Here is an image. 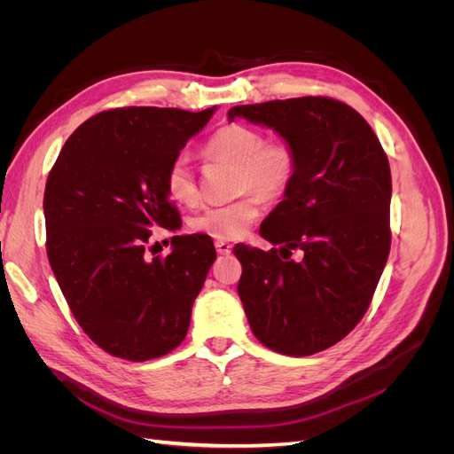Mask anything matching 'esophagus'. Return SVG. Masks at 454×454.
I'll return each mask as SVG.
<instances>
[{
    "instance_id": "obj_1",
    "label": "esophagus",
    "mask_w": 454,
    "mask_h": 454,
    "mask_svg": "<svg viewBox=\"0 0 454 454\" xmlns=\"http://www.w3.org/2000/svg\"><path fill=\"white\" fill-rule=\"evenodd\" d=\"M215 250H217V254L229 255L231 250H232V246L229 242H225V240H215Z\"/></svg>"
}]
</instances>
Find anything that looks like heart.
Here are the masks:
<instances>
[{
    "label": "heart",
    "mask_w": 454,
    "mask_h": 454,
    "mask_svg": "<svg viewBox=\"0 0 454 454\" xmlns=\"http://www.w3.org/2000/svg\"><path fill=\"white\" fill-rule=\"evenodd\" d=\"M204 157L235 164L237 193H244L237 200L208 206L191 217V229L215 240L244 237L261 212V197L267 200L284 197L297 174V155L290 144L265 140L257 129L240 122L217 129L204 144ZM164 185L168 197L177 204L197 202L195 172L185 153L170 160Z\"/></svg>",
    "instance_id": "b5f03b06"
}]
</instances>
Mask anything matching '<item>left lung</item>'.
Instances as JSON below:
<instances>
[{"label": "left lung", "mask_w": 454, "mask_h": 454, "mask_svg": "<svg viewBox=\"0 0 454 454\" xmlns=\"http://www.w3.org/2000/svg\"><path fill=\"white\" fill-rule=\"evenodd\" d=\"M277 130L297 155V174L259 235L280 248L237 244L239 295L257 340L310 356L333 347L364 318L390 254L392 176L367 121L327 96L235 106ZM294 249L301 260H292Z\"/></svg>", "instance_id": "1"}]
</instances>
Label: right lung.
Here are the masks:
<instances>
[{"label":"right lung","mask_w":454,"mask_h":454,"mask_svg":"<svg viewBox=\"0 0 454 454\" xmlns=\"http://www.w3.org/2000/svg\"><path fill=\"white\" fill-rule=\"evenodd\" d=\"M215 107H117L87 119L49 172L47 255L83 332L115 358H160L185 339L215 250L210 237H172L147 259L153 229L177 231L164 174Z\"/></svg>","instance_id":"1"}]
</instances>
